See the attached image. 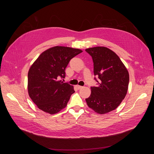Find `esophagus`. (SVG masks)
Segmentation results:
<instances>
[{
    "instance_id": "1",
    "label": "esophagus",
    "mask_w": 154,
    "mask_h": 154,
    "mask_svg": "<svg viewBox=\"0 0 154 154\" xmlns=\"http://www.w3.org/2000/svg\"><path fill=\"white\" fill-rule=\"evenodd\" d=\"M76 88H77L78 90H80V89L82 88L83 86H80V85H77V86H76Z\"/></svg>"
}]
</instances>
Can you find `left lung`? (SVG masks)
Listing matches in <instances>:
<instances>
[{"mask_svg":"<svg viewBox=\"0 0 154 154\" xmlns=\"http://www.w3.org/2000/svg\"><path fill=\"white\" fill-rule=\"evenodd\" d=\"M85 51L92 57L94 74L98 78L97 86H91L90 96L86 99L88 106L99 114L115 109L125 98L129 74L119 57L105 47H94Z\"/></svg>","mask_w":154,"mask_h":154,"instance_id":"1","label":"left lung"}]
</instances>
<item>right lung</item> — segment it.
Masks as SVG:
<instances>
[{
    "label": "right lung",
    "instance_id": "right-lung-1",
    "mask_svg": "<svg viewBox=\"0 0 154 154\" xmlns=\"http://www.w3.org/2000/svg\"><path fill=\"white\" fill-rule=\"evenodd\" d=\"M82 52L79 49L55 46L43 52L28 73V92L32 101L51 115L64 108L75 91L72 85L59 80L66 76L70 60Z\"/></svg>",
    "mask_w": 154,
    "mask_h": 154
}]
</instances>
